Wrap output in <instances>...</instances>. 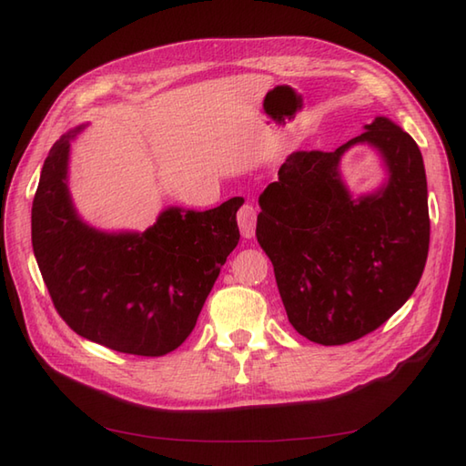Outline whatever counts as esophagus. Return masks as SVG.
<instances>
[{
  "label": "esophagus",
  "instance_id": "esophagus-1",
  "mask_svg": "<svg viewBox=\"0 0 466 466\" xmlns=\"http://www.w3.org/2000/svg\"><path fill=\"white\" fill-rule=\"evenodd\" d=\"M236 218H238V226L244 238H252L256 234V208L252 204H244Z\"/></svg>",
  "mask_w": 466,
  "mask_h": 466
}]
</instances>
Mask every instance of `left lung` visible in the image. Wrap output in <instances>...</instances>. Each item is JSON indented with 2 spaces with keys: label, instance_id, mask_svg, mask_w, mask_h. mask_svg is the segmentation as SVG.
<instances>
[{
  "label": "left lung",
  "instance_id": "8db88e82",
  "mask_svg": "<svg viewBox=\"0 0 466 466\" xmlns=\"http://www.w3.org/2000/svg\"><path fill=\"white\" fill-rule=\"evenodd\" d=\"M369 141L390 166V184L352 198L339 156ZM256 238L274 266L294 330L340 346L379 329L410 299L429 256L427 174L417 142L389 117L334 152H294L260 196Z\"/></svg>",
  "mask_w": 466,
  "mask_h": 466
}]
</instances>
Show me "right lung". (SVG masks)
<instances>
[{
  "label": "right lung",
  "instance_id": "add662e5",
  "mask_svg": "<svg viewBox=\"0 0 466 466\" xmlns=\"http://www.w3.org/2000/svg\"><path fill=\"white\" fill-rule=\"evenodd\" d=\"M69 137L49 150L32 206V244L57 314L117 352L164 356L192 334L236 244L242 198L206 212L170 208L142 234H104L67 194Z\"/></svg>",
  "mask_w": 466,
  "mask_h": 466
}]
</instances>
